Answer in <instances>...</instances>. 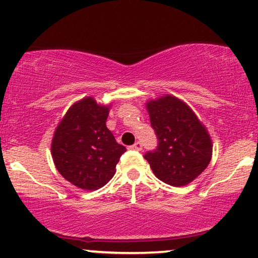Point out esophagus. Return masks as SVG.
<instances>
[{
	"label": "esophagus",
	"instance_id": "esophagus-1",
	"mask_svg": "<svg viewBox=\"0 0 258 258\" xmlns=\"http://www.w3.org/2000/svg\"><path fill=\"white\" fill-rule=\"evenodd\" d=\"M142 147H143V146H142L141 142H136V143L133 144V146L130 147V148H131L132 150H136V152H141V150H142Z\"/></svg>",
	"mask_w": 258,
	"mask_h": 258
}]
</instances>
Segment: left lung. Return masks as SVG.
Masks as SVG:
<instances>
[{
	"label": "left lung",
	"mask_w": 258,
	"mask_h": 258,
	"mask_svg": "<svg viewBox=\"0 0 258 258\" xmlns=\"http://www.w3.org/2000/svg\"><path fill=\"white\" fill-rule=\"evenodd\" d=\"M158 146L144 154L154 174L166 184L182 186L210 164L212 143L191 109L173 96L147 104Z\"/></svg>",
	"instance_id": "8db88e82"
}]
</instances>
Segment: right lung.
I'll use <instances>...</instances> for the list:
<instances>
[{
	"mask_svg": "<svg viewBox=\"0 0 258 258\" xmlns=\"http://www.w3.org/2000/svg\"><path fill=\"white\" fill-rule=\"evenodd\" d=\"M108 114L109 108L87 97L68 110L53 137L52 156L59 173L86 190L105 185L126 152L106 128Z\"/></svg>",
	"mask_w": 258,
	"mask_h": 258,
	"instance_id": "1",
	"label": "right lung"
}]
</instances>
